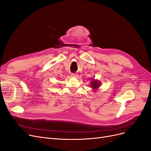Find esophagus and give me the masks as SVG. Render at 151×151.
Masks as SVG:
<instances>
[{
	"label": "esophagus",
	"mask_w": 151,
	"mask_h": 151,
	"mask_svg": "<svg viewBox=\"0 0 151 151\" xmlns=\"http://www.w3.org/2000/svg\"><path fill=\"white\" fill-rule=\"evenodd\" d=\"M71 76L72 77H76L78 76V75H77V74H75V73H72V74H71Z\"/></svg>",
	"instance_id": "1"
}]
</instances>
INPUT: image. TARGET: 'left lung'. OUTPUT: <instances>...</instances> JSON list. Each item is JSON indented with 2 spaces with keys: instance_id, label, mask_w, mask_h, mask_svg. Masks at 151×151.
Segmentation results:
<instances>
[{
  "instance_id": "8db88e82",
  "label": "left lung",
  "mask_w": 151,
  "mask_h": 151,
  "mask_svg": "<svg viewBox=\"0 0 151 151\" xmlns=\"http://www.w3.org/2000/svg\"><path fill=\"white\" fill-rule=\"evenodd\" d=\"M91 86H92V88L94 89L98 88V87L99 86V83L97 81H93L92 82V83H91Z\"/></svg>"
}]
</instances>
